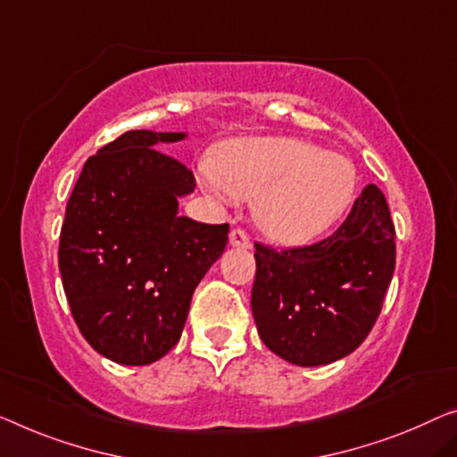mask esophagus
Instances as JSON below:
<instances>
[{
    "mask_svg": "<svg viewBox=\"0 0 457 457\" xmlns=\"http://www.w3.org/2000/svg\"><path fill=\"white\" fill-rule=\"evenodd\" d=\"M229 244L234 248L246 250V248L252 246V240H250V236L246 234V231L240 229V228H236V229L229 231Z\"/></svg>",
    "mask_w": 457,
    "mask_h": 457,
    "instance_id": "1",
    "label": "esophagus"
}]
</instances>
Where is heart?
Segmentation results:
<instances>
[{
    "label": "heart",
    "instance_id": "b5f03b06",
    "mask_svg": "<svg viewBox=\"0 0 457 457\" xmlns=\"http://www.w3.org/2000/svg\"><path fill=\"white\" fill-rule=\"evenodd\" d=\"M207 187L231 199H256V221L287 246L324 234L355 199V163L314 143L248 137L223 149Z\"/></svg>",
    "mask_w": 457,
    "mask_h": 457
}]
</instances>
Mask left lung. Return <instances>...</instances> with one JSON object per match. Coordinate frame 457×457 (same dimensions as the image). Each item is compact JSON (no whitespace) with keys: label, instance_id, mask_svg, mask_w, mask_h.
Instances as JSON below:
<instances>
[{"label":"left lung","instance_id":"1","mask_svg":"<svg viewBox=\"0 0 457 457\" xmlns=\"http://www.w3.org/2000/svg\"><path fill=\"white\" fill-rule=\"evenodd\" d=\"M386 196L367 185L335 234L312 246L254 244L252 314L262 343L299 367L328 365L370 335L396 267Z\"/></svg>","mask_w":457,"mask_h":457}]
</instances>
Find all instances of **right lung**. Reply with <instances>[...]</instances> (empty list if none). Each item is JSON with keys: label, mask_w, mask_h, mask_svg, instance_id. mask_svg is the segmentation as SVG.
I'll return each mask as SVG.
<instances>
[{"label": "right lung", "mask_w": 457, "mask_h": 457, "mask_svg": "<svg viewBox=\"0 0 457 457\" xmlns=\"http://www.w3.org/2000/svg\"><path fill=\"white\" fill-rule=\"evenodd\" d=\"M187 133L127 131L84 163L65 209L59 270L73 320L100 355L149 365L179 343L228 223L179 215L195 176L162 154Z\"/></svg>", "instance_id": "right-lung-1"}]
</instances>
